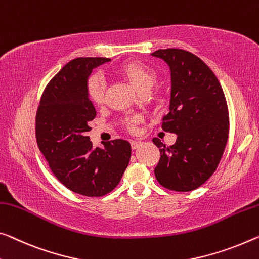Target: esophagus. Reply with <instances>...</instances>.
<instances>
[{"label":"esophagus","instance_id":"esophagus-1","mask_svg":"<svg viewBox=\"0 0 259 259\" xmlns=\"http://www.w3.org/2000/svg\"><path fill=\"white\" fill-rule=\"evenodd\" d=\"M142 145L141 141H131V146H132V149H137Z\"/></svg>","mask_w":259,"mask_h":259}]
</instances>
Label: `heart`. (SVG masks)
<instances>
[{
    "label": "heart",
    "instance_id": "obj_1",
    "mask_svg": "<svg viewBox=\"0 0 259 259\" xmlns=\"http://www.w3.org/2000/svg\"><path fill=\"white\" fill-rule=\"evenodd\" d=\"M116 74L127 79L130 84L139 93L143 90H149L156 77L155 71L140 61L124 62L116 69ZM104 93L105 83L103 78L99 75H93L87 84V94H88L89 99L94 104H102L104 101ZM135 122H137L135 120H131L128 122L130 130L134 128Z\"/></svg>",
    "mask_w": 259,
    "mask_h": 259
}]
</instances>
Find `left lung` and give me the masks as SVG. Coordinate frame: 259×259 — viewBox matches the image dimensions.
<instances>
[{
    "mask_svg": "<svg viewBox=\"0 0 259 259\" xmlns=\"http://www.w3.org/2000/svg\"><path fill=\"white\" fill-rule=\"evenodd\" d=\"M152 55L169 66L170 104L162 130L177 135L169 147L153 139L161 153L155 177L166 189L188 192L212 176L224 154L229 132L225 94L209 67L190 52L166 49Z\"/></svg>",
    "mask_w": 259,
    "mask_h": 259,
    "instance_id": "obj_1",
    "label": "left lung"
}]
</instances>
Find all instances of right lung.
<instances>
[{"label": "right lung", "instance_id": "right-lung-1", "mask_svg": "<svg viewBox=\"0 0 259 259\" xmlns=\"http://www.w3.org/2000/svg\"><path fill=\"white\" fill-rule=\"evenodd\" d=\"M107 58H76L62 67L44 91L35 118L39 149L54 176L67 189L102 197L120 182L131 160V143L122 139L94 148L87 135L96 109L87 94L94 68Z\"/></svg>", "mask_w": 259, "mask_h": 259}]
</instances>
